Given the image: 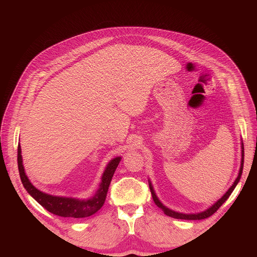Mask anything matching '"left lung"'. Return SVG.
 <instances>
[{
	"mask_svg": "<svg viewBox=\"0 0 257 257\" xmlns=\"http://www.w3.org/2000/svg\"><path fill=\"white\" fill-rule=\"evenodd\" d=\"M243 161H244V148H243V143H242V141H241V162H240V168H239V173H238L236 180L234 181V183L231 184V186L227 190V192L225 193L220 199H217L212 206H210L209 208L204 210V211L197 212V213H182V212L175 211V210L166 207L157 196V194H155V191L153 189V185L150 181V179H148V182H149V188H150V191H151V194H152V198L154 200L155 205H157L160 209H162L163 212H164L166 215H168L170 217H174V219H181V220H204V219H207V217H209L210 215H212L216 211V210L219 209L225 203V201L227 200V198L230 196V194L232 193V191L235 190V188H236L239 180H240L241 175H242Z\"/></svg>",
	"mask_w": 257,
	"mask_h": 257,
	"instance_id": "1",
	"label": "left lung"
}]
</instances>
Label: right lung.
<instances>
[{"mask_svg": "<svg viewBox=\"0 0 257 257\" xmlns=\"http://www.w3.org/2000/svg\"><path fill=\"white\" fill-rule=\"evenodd\" d=\"M121 159V157H115L109 161L102 175V180L99 182L98 189L92 197L87 199H80L75 197L56 196L36 189L32 182L29 180V178L25 172V167H23L21 147L20 144L18 145V169L21 182L23 186H25V189L38 204L42 205L46 210H48L49 212L59 216L74 217V219L88 217L96 213L103 207L106 200L108 188H109L111 179Z\"/></svg>", "mask_w": 257, "mask_h": 257, "instance_id": "obj_1", "label": "right lung"}]
</instances>
